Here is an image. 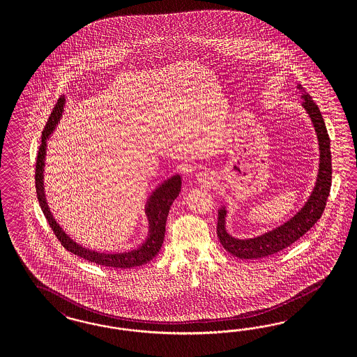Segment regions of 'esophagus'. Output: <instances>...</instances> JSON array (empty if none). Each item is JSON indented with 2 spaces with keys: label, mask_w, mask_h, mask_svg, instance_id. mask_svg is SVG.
<instances>
[{
  "label": "esophagus",
  "mask_w": 357,
  "mask_h": 357,
  "mask_svg": "<svg viewBox=\"0 0 357 357\" xmlns=\"http://www.w3.org/2000/svg\"><path fill=\"white\" fill-rule=\"evenodd\" d=\"M196 181H197L199 183L208 185V184H211L212 182H213V176H212V175H211L209 173L202 172V173H199L197 175H196Z\"/></svg>",
  "instance_id": "esophagus-1"
}]
</instances>
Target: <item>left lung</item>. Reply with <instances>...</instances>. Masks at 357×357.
<instances>
[{
  "label": "left lung",
  "instance_id": "8db88e82",
  "mask_svg": "<svg viewBox=\"0 0 357 357\" xmlns=\"http://www.w3.org/2000/svg\"><path fill=\"white\" fill-rule=\"evenodd\" d=\"M303 106L313 123L314 130L318 139L319 148V163H318V174L314 184L313 191L307 197L303 208L291 217L288 221L282 222L280 227H273L260 236L252 238L233 237L227 230V206H222L218 209V220H217V236L222 245V248L230 252L231 255L241 259H259L268 255H273L281 250L291 246L298 238L314 227V224L321 218L324 213L326 200L330 194L331 187V151H330V137L324 126L322 114L318 106L313 102L312 97L305 91L301 85Z\"/></svg>",
  "mask_w": 357,
  "mask_h": 357
}]
</instances>
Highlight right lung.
<instances>
[{
  "instance_id": "1",
  "label": "right lung",
  "mask_w": 357,
  "mask_h": 357,
  "mask_svg": "<svg viewBox=\"0 0 357 357\" xmlns=\"http://www.w3.org/2000/svg\"><path fill=\"white\" fill-rule=\"evenodd\" d=\"M65 106V97H60L54 106L51 116L47 121V126L42 133V144L36 158V170H35V187L36 195L40 208L43 211L44 216L47 218L50 227H52L54 236L61 242L65 249L75 255H78L84 259L97 263L105 267L111 268H132L139 267L149 260L153 259L162 248L165 230H166V220L169 216L170 206L174 200L178 197L181 192L182 178L179 174H175L169 179L163 181L148 197L145 204V216L149 222V231L148 237L141 243L137 249L124 251V252H102L96 250L86 249L77 243L75 239L69 237L63 227L57 224L54 215L50 209V206L45 199L44 192V166H45V153H47V141L50 140L51 135L54 133L56 126L60 123L63 116Z\"/></svg>"
}]
</instances>
